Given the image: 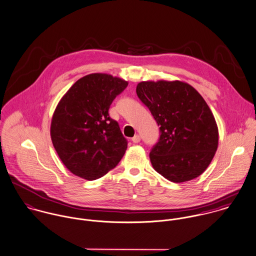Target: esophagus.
<instances>
[{"label":"esophagus","instance_id":"34e87169","mask_svg":"<svg viewBox=\"0 0 256 256\" xmlns=\"http://www.w3.org/2000/svg\"><path fill=\"white\" fill-rule=\"evenodd\" d=\"M132 142L134 144H138V142H140V136L138 134H136V136L132 138Z\"/></svg>","mask_w":256,"mask_h":256}]
</instances>
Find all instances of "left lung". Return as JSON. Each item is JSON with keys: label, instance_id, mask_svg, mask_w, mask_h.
Instances as JSON below:
<instances>
[{"label": "left lung", "instance_id": "8db88e82", "mask_svg": "<svg viewBox=\"0 0 256 256\" xmlns=\"http://www.w3.org/2000/svg\"><path fill=\"white\" fill-rule=\"evenodd\" d=\"M136 94L160 126V138L150 154L156 172L174 183L200 176L218 144L214 116L199 92L186 82L142 81Z\"/></svg>", "mask_w": 256, "mask_h": 256}]
</instances>
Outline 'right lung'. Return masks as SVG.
<instances>
[{
  "mask_svg": "<svg viewBox=\"0 0 256 256\" xmlns=\"http://www.w3.org/2000/svg\"><path fill=\"white\" fill-rule=\"evenodd\" d=\"M128 84L110 74L92 73L76 81L57 104L50 126L52 144L74 175L99 179L122 158L128 142L108 108Z\"/></svg>",
  "mask_w": 256,
  "mask_h": 256,
  "instance_id": "right-lung-1",
  "label": "right lung"
}]
</instances>
